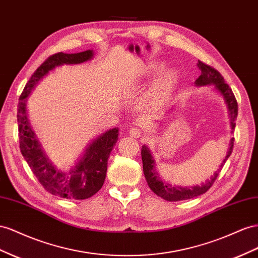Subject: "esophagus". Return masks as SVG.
Returning a JSON list of instances; mask_svg holds the SVG:
<instances>
[{
    "instance_id": "obj_1",
    "label": "esophagus",
    "mask_w": 258,
    "mask_h": 258,
    "mask_svg": "<svg viewBox=\"0 0 258 258\" xmlns=\"http://www.w3.org/2000/svg\"><path fill=\"white\" fill-rule=\"evenodd\" d=\"M129 135H130L132 138H140L141 135H142V131H141L140 129H139V128L135 127V128H131V129L129 130Z\"/></svg>"
}]
</instances>
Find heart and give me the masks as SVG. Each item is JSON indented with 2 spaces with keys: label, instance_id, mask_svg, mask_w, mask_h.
Returning <instances> with one entry per match:
<instances>
[{
  "label": "heart",
  "instance_id": "heart-1",
  "mask_svg": "<svg viewBox=\"0 0 258 258\" xmlns=\"http://www.w3.org/2000/svg\"><path fill=\"white\" fill-rule=\"evenodd\" d=\"M163 65L161 62L149 65L146 69V75L153 76L162 71ZM177 82V74L173 71H165L158 76L154 85L152 87L151 92L149 94L150 102L157 104L166 100L170 94L171 90L175 87Z\"/></svg>",
  "mask_w": 258,
  "mask_h": 258
}]
</instances>
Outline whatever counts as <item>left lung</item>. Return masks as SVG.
<instances>
[{"mask_svg":"<svg viewBox=\"0 0 258 258\" xmlns=\"http://www.w3.org/2000/svg\"><path fill=\"white\" fill-rule=\"evenodd\" d=\"M198 67L201 71V76L196 80L197 87H204V86H212L216 91H217L225 101V104L228 109V116L230 119V127H231V134L235 127V119L238 116V103H236L235 97L232 93V90L229 88V86L225 82L222 76L216 71L215 68L208 66L201 60L198 61ZM233 142L234 139L232 138L229 143L228 152L224 158V161L220 164L217 171H215L214 175L207 179L205 182H202L198 185H189V186H181V185H172L165 182L162 180L161 176L156 169L155 159L152 156L151 151L148 148V145H142L141 149V156H142V163H143V172L144 177L146 179L150 189L154 192L157 197L162 198L166 201L169 202H178L183 200H190L193 198H197L202 196L213 185L216 178L218 177L219 171L222 169L225 163L229 156L231 155L232 149H233Z\"/></svg>","mask_w":258,"mask_h":258,"instance_id":"8db88e82","label":"left lung"}]
</instances>
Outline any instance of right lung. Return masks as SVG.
Returning a JSON list of instances; mask_svg holds the SVG:
<instances>
[{"instance_id":"add662e5","label":"right lung","mask_w":258,"mask_h":258,"mask_svg":"<svg viewBox=\"0 0 258 258\" xmlns=\"http://www.w3.org/2000/svg\"><path fill=\"white\" fill-rule=\"evenodd\" d=\"M93 50L80 53H57L48 57L36 72L19 97L17 121L20 152L44 189L53 196L68 200H86L99 192L105 181L107 159L118 140L119 129L103 132L90 142L69 170L57 169L47 157L32 130L27 114V101L34 88L53 69L62 65H78L91 60Z\"/></svg>"}]
</instances>
